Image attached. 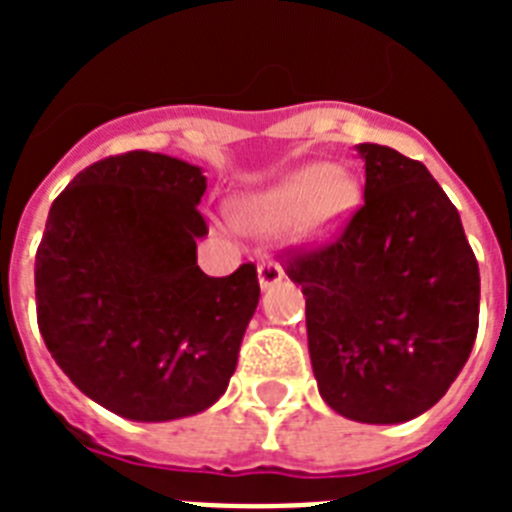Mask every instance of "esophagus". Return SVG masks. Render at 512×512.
Instances as JSON below:
<instances>
[{"label":"esophagus","mask_w":512,"mask_h":512,"mask_svg":"<svg viewBox=\"0 0 512 512\" xmlns=\"http://www.w3.org/2000/svg\"><path fill=\"white\" fill-rule=\"evenodd\" d=\"M284 279V269H282V264H279V261H274V259H264L259 264V284L261 287H271V284H277V282H282Z\"/></svg>","instance_id":"esophagus-1"}]
</instances>
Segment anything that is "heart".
Wrapping results in <instances>:
<instances>
[{
  "mask_svg": "<svg viewBox=\"0 0 512 512\" xmlns=\"http://www.w3.org/2000/svg\"><path fill=\"white\" fill-rule=\"evenodd\" d=\"M359 202L354 176L341 166L307 164L282 176L264 192L238 205V220L251 230H277L300 215L305 233L336 228Z\"/></svg>",
  "mask_w": 512,
  "mask_h": 512,
  "instance_id": "1",
  "label": "heart"
}]
</instances>
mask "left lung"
<instances>
[{
    "label": "left lung",
    "mask_w": 512,
    "mask_h": 512,
    "mask_svg": "<svg viewBox=\"0 0 512 512\" xmlns=\"http://www.w3.org/2000/svg\"><path fill=\"white\" fill-rule=\"evenodd\" d=\"M364 202L333 238L284 251L302 287L320 397L359 423L433 408L472 354L479 266L459 212L415 158L361 143Z\"/></svg>",
    "instance_id": "obj_1"
}]
</instances>
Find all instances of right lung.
I'll return each instance as SVG.
<instances>
[{
    "label": "right lung",
    "mask_w": 512,
    "mask_h": 512,
    "mask_svg": "<svg viewBox=\"0 0 512 512\" xmlns=\"http://www.w3.org/2000/svg\"><path fill=\"white\" fill-rule=\"evenodd\" d=\"M200 166L128 151L87 166L53 200L35 253V305L63 374L143 423L220 400L259 305L256 266L207 277Z\"/></svg>",
    "instance_id": "right-lung-1"
}]
</instances>
